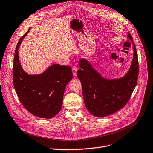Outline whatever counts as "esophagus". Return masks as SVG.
<instances>
[{"instance_id": "1", "label": "esophagus", "mask_w": 153, "mask_h": 153, "mask_svg": "<svg viewBox=\"0 0 153 153\" xmlns=\"http://www.w3.org/2000/svg\"><path fill=\"white\" fill-rule=\"evenodd\" d=\"M72 72L74 76H76V72H77V67L75 66H73L72 67Z\"/></svg>"}]
</instances>
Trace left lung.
Masks as SVG:
<instances>
[{
  "mask_svg": "<svg viewBox=\"0 0 153 153\" xmlns=\"http://www.w3.org/2000/svg\"><path fill=\"white\" fill-rule=\"evenodd\" d=\"M127 39L132 45L133 58L129 70L123 77L105 78L87 59L82 58L79 62L80 69L77 71V76L82 83L85 104L95 117H106L124 107L136 86L139 73L137 53L129 33Z\"/></svg>",
  "mask_w": 153,
  "mask_h": 153,
  "instance_id": "obj_1",
  "label": "left lung"
}]
</instances>
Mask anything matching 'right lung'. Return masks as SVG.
<instances>
[{
	"label": "right lung",
	"mask_w": 153,
	"mask_h": 153,
	"mask_svg": "<svg viewBox=\"0 0 153 153\" xmlns=\"http://www.w3.org/2000/svg\"><path fill=\"white\" fill-rule=\"evenodd\" d=\"M28 31L17 45L13 65V83L19 100L26 110L40 118L51 119L63 105L65 87L73 78L71 66L51 65L42 73L29 75L22 69L18 50Z\"/></svg>",
	"instance_id": "right-lung-1"
}]
</instances>
